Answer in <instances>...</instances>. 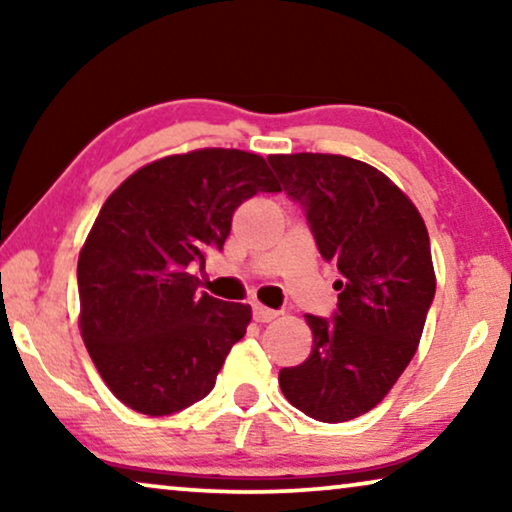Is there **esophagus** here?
Returning a JSON list of instances; mask_svg holds the SVG:
<instances>
[{"mask_svg":"<svg viewBox=\"0 0 512 512\" xmlns=\"http://www.w3.org/2000/svg\"><path fill=\"white\" fill-rule=\"evenodd\" d=\"M279 317V312L270 310V307H265L261 303L254 305V319L258 321V324H270V321H275Z\"/></svg>","mask_w":512,"mask_h":512,"instance_id":"1","label":"esophagus"}]
</instances>
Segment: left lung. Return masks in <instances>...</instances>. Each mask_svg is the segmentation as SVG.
I'll list each match as a JSON object with an SVG mask.
<instances>
[{
  "mask_svg": "<svg viewBox=\"0 0 512 512\" xmlns=\"http://www.w3.org/2000/svg\"><path fill=\"white\" fill-rule=\"evenodd\" d=\"M268 160L340 272L338 312L305 314L312 352L279 370V387L307 417L349 422L389 394L417 352L436 293L429 233L408 195L373 165L335 153Z\"/></svg>",
  "mask_w": 512,
  "mask_h": 512,
  "instance_id": "left-lung-1",
  "label": "left lung"
}]
</instances>
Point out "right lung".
Here are the masks:
<instances>
[{"label": "right lung", "mask_w": 512, "mask_h": 512, "mask_svg": "<svg viewBox=\"0 0 512 512\" xmlns=\"http://www.w3.org/2000/svg\"><path fill=\"white\" fill-rule=\"evenodd\" d=\"M277 191L258 153L195 149L139 167L109 195L79 254V328L123 405L163 417L212 391L251 307L198 293L188 270L223 247L244 200Z\"/></svg>", "instance_id": "1"}]
</instances>
